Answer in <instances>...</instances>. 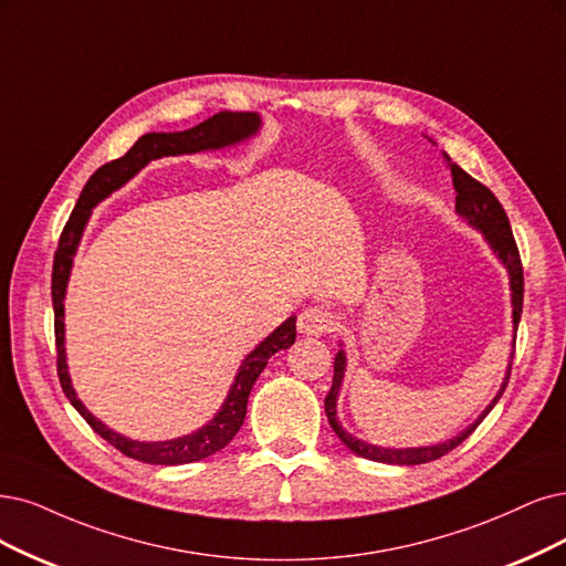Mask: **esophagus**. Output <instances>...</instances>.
<instances>
[{
	"label": "esophagus",
	"mask_w": 566,
	"mask_h": 566,
	"mask_svg": "<svg viewBox=\"0 0 566 566\" xmlns=\"http://www.w3.org/2000/svg\"><path fill=\"white\" fill-rule=\"evenodd\" d=\"M333 328H336V315L328 307H305L298 315V331L303 336H324V333H331Z\"/></svg>",
	"instance_id": "obj_1"
}]
</instances>
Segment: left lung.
<instances>
[{"label":"left lung","mask_w":566,"mask_h":566,"mask_svg":"<svg viewBox=\"0 0 566 566\" xmlns=\"http://www.w3.org/2000/svg\"><path fill=\"white\" fill-rule=\"evenodd\" d=\"M450 160V158H448ZM450 172H452V186H454V212L462 217L471 228H475L478 233H483L485 242L490 244L492 254L499 259V263L506 268L509 272V286H511V307H513V333H517V324H520V315H522V263H520V254H517V244L513 240V230L509 223V217L504 212V207L494 198V193L490 191L488 186H483L480 181H475L471 175H467L462 167L448 163ZM513 354H515V336H513V349H511V359L506 366V378L501 382L499 391L494 399L490 401V406L480 412L475 420L459 431L457 436L448 438L443 443H433V446H420V448H382V446H373L361 441V438L352 436L338 420V396L343 389V380H345V370H347V357L345 349H338L336 361H333V385L331 391L326 394V417L331 429L336 431V436L347 446V450H352L354 454H359L364 459H370V462H382V464H396V467H412V464H427L433 462V459L448 454L450 450H454L459 443H464L467 438L475 431V427L485 420L490 415V410L496 406V401L504 394L506 385H509V375H511V364H513Z\"/></svg>","instance_id":"obj_1"}]
</instances>
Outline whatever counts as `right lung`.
I'll list each match as a JSON object with an SVG mask.
<instances>
[{"mask_svg": "<svg viewBox=\"0 0 566 566\" xmlns=\"http://www.w3.org/2000/svg\"><path fill=\"white\" fill-rule=\"evenodd\" d=\"M259 130H261V116L256 112H219L212 118L198 123L196 128H188L184 133L142 135L130 146L128 154L120 156L118 160L102 165L99 170L88 179V184L83 186L74 212L60 235L55 261H53L51 296H53V312H55L57 375H60L62 391H65L70 403L78 410L83 420L93 427L95 433H99L104 441L112 443L125 457L137 459V462L160 464V467L200 462V459L219 452L221 448H226L230 441H233L244 422L251 387H254L259 375L268 366V359L272 354H277L280 349H286L296 343V317L291 315L289 319H284L268 338H263L247 354L235 373L233 385H230L226 394L221 408L207 424L186 436L170 438V441H135V438L123 436L109 429L102 420H97V417L78 399V394L70 378L67 347H65V296H67V284H70L76 249L81 244L83 233H86L93 209L104 198H109L114 191H118L120 186L128 184L151 160H158L163 156L219 151V149H226V146H235L251 139L254 135H259Z\"/></svg>", "mask_w": 566, "mask_h": 566, "instance_id": "1", "label": "right lung"}]
</instances>
